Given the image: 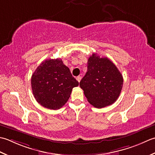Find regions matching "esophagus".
Here are the masks:
<instances>
[{"label": "esophagus", "mask_w": 155, "mask_h": 155, "mask_svg": "<svg viewBox=\"0 0 155 155\" xmlns=\"http://www.w3.org/2000/svg\"><path fill=\"white\" fill-rule=\"evenodd\" d=\"M76 80L78 81V82H80V81H81V76H78V77L76 78Z\"/></svg>", "instance_id": "obj_1"}]
</instances>
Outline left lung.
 <instances>
[{
    "mask_svg": "<svg viewBox=\"0 0 155 155\" xmlns=\"http://www.w3.org/2000/svg\"><path fill=\"white\" fill-rule=\"evenodd\" d=\"M80 86L90 104L102 108L117 100L123 86V77L108 58L93 53L87 60V70Z\"/></svg>",
    "mask_w": 155,
    "mask_h": 155,
    "instance_id": "obj_1",
    "label": "left lung"
}]
</instances>
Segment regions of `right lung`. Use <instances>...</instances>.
Segmentation results:
<instances>
[{
    "label": "right lung",
    "mask_w": 155,
    "mask_h": 155,
    "mask_svg": "<svg viewBox=\"0 0 155 155\" xmlns=\"http://www.w3.org/2000/svg\"><path fill=\"white\" fill-rule=\"evenodd\" d=\"M79 82L61 59L43 61L31 77L35 98L42 106L51 110L61 108L68 102L72 89Z\"/></svg>",
    "instance_id": "right-lung-1"
}]
</instances>
